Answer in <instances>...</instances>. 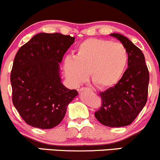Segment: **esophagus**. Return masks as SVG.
Masks as SVG:
<instances>
[{"label":"esophagus","mask_w":160,"mask_h":160,"mask_svg":"<svg viewBox=\"0 0 160 160\" xmlns=\"http://www.w3.org/2000/svg\"><path fill=\"white\" fill-rule=\"evenodd\" d=\"M91 91V92H92V89H89V88H87V87H82V88H80V91Z\"/></svg>","instance_id":"1"}]
</instances>
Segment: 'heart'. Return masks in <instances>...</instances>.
<instances>
[{
	"label": "heart",
	"mask_w": 160,
	"mask_h": 160,
	"mask_svg": "<svg viewBox=\"0 0 160 160\" xmlns=\"http://www.w3.org/2000/svg\"><path fill=\"white\" fill-rule=\"evenodd\" d=\"M128 62V51L123 44L89 38L78 45L74 56L66 57L64 71L68 80L75 86L85 81L89 72L97 87L108 89L121 80Z\"/></svg>",
	"instance_id": "1"
}]
</instances>
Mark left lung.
<instances>
[{
    "mask_svg": "<svg viewBox=\"0 0 160 160\" xmlns=\"http://www.w3.org/2000/svg\"><path fill=\"white\" fill-rule=\"evenodd\" d=\"M111 35L127 49L128 67L118 83L99 94L102 103L95 117L106 126L122 127L131 124L146 104L149 71L138 47L122 34L113 33Z\"/></svg>",
    "mask_w": 160,
    "mask_h": 160,
    "instance_id": "8db88e82",
    "label": "left lung"
}]
</instances>
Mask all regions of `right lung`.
Masks as SVG:
<instances>
[{
	"label": "right lung",
	"mask_w": 160,
	"mask_h": 160,
	"mask_svg": "<svg viewBox=\"0 0 160 160\" xmlns=\"http://www.w3.org/2000/svg\"><path fill=\"white\" fill-rule=\"evenodd\" d=\"M75 38L60 33H40L16 53L10 74L13 105L27 124L54 128L78 95L61 82L59 63Z\"/></svg>",
	"instance_id": "right-lung-1"
}]
</instances>
